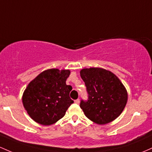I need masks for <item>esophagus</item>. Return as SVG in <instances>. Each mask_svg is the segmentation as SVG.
<instances>
[{
    "label": "esophagus",
    "mask_w": 152,
    "mask_h": 152,
    "mask_svg": "<svg viewBox=\"0 0 152 152\" xmlns=\"http://www.w3.org/2000/svg\"><path fill=\"white\" fill-rule=\"evenodd\" d=\"M74 102H75V103H76V104H79L80 99H76V100H75Z\"/></svg>",
    "instance_id": "obj_1"
}]
</instances>
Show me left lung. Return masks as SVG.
<instances>
[{
	"instance_id": "8db88e82",
	"label": "left lung",
	"mask_w": 152,
	"mask_h": 152,
	"mask_svg": "<svg viewBox=\"0 0 152 152\" xmlns=\"http://www.w3.org/2000/svg\"><path fill=\"white\" fill-rule=\"evenodd\" d=\"M80 76L86 86L89 99L80 107L86 118L98 125L115 120L127 104L128 92L118 76L102 68H83Z\"/></svg>"
}]
</instances>
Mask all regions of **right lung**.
I'll list each match as a JSON object with an SVG mask.
<instances>
[{"mask_svg":"<svg viewBox=\"0 0 152 152\" xmlns=\"http://www.w3.org/2000/svg\"><path fill=\"white\" fill-rule=\"evenodd\" d=\"M69 70L50 68L31 81L22 95V103L30 118L42 126L54 124L63 118L73 103L72 87L66 84Z\"/></svg>","mask_w":152,"mask_h":152,"instance_id":"1","label":"right lung"}]
</instances>
